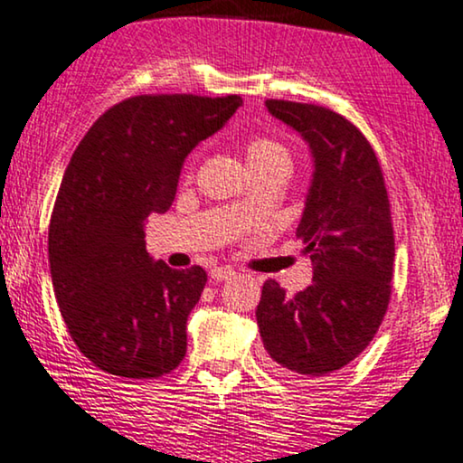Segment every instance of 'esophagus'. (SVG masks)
<instances>
[{"mask_svg": "<svg viewBox=\"0 0 463 463\" xmlns=\"http://www.w3.org/2000/svg\"><path fill=\"white\" fill-rule=\"evenodd\" d=\"M235 275V269L231 267H215L212 269V279L213 282H224V279H231Z\"/></svg>", "mask_w": 463, "mask_h": 463, "instance_id": "esophagus-1", "label": "esophagus"}]
</instances>
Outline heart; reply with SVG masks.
Segmentation results:
<instances>
[{"label": "heart", "mask_w": 463, "mask_h": 463, "mask_svg": "<svg viewBox=\"0 0 463 463\" xmlns=\"http://www.w3.org/2000/svg\"><path fill=\"white\" fill-rule=\"evenodd\" d=\"M245 160H248L251 173H259L262 168H288L290 166V149L282 140L273 137H251L243 145ZM190 175V173H188Z\"/></svg>", "instance_id": "b5f03b06"}]
</instances>
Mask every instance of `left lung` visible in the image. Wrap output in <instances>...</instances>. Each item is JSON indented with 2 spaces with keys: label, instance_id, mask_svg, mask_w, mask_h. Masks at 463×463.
Listing matches in <instances>:
<instances>
[{
  "label": "left lung",
  "instance_id": "1",
  "mask_svg": "<svg viewBox=\"0 0 463 463\" xmlns=\"http://www.w3.org/2000/svg\"><path fill=\"white\" fill-rule=\"evenodd\" d=\"M265 104L312 147L297 239L314 262V282L288 297L267 279L256 320L275 370L314 378L354 361L383 325L395 260L391 203L376 151L346 117L318 104Z\"/></svg>",
  "mask_w": 463,
  "mask_h": 463
}]
</instances>
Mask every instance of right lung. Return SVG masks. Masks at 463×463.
Masks as SVG:
<instances>
[{
    "mask_svg": "<svg viewBox=\"0 0 463 463\" xmlns=\"http://www.w3.org/2000/svg\"><path fill=\"white\" fill-rule=\"evenodd\" d=\"M239 96L149 93L98 117L70 157L49 224V262L70 337L93 365L126 380L184 361L203 267L151 260L143 224L171 209L181 164L241 107Z\"/></svg>",
    "mask_w": 463,
    "mask_h": 463,
    "instance_id": "1",
    "label": "right lung"
}]
</instances>
